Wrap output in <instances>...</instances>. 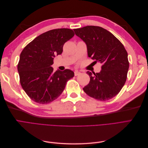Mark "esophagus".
Instances as JSON below:
<instances>
[{"instance_id":"1","label":"esophagus","mask_w":148,"mask_h":148,"mask_svg":"<svg viewBox=\"0 0 148 148\" xmlns=\"http://www.w3.org/2000/svg\"><path fill=\"white\" fill-rule=\"evenodd\" d=\"M74 73H75V76H78L80 74V72H79V71H78V70H75Z\"/></svg>"}]
</instances>
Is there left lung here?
I'll return each instance as SVG.
<instances>
[{"label":"left lung","instance_id":"8db88e82","mask_svg":"<svg viewBox=\"0 0 148 148\" xmlns=\"http://www.w3.org/2000/svg\"><path fill=\"white\" fill-rule=\"evenodd\" d=\"M73 30L86 43L88 57L101 64L99 73L86 72L90 82L83 88L84 91L97 100L112 99L127 80L129 62L126 49L114 34L100 26H86Z\"/></svg>","mask_w":148,"mask_h":148}]
</instances>
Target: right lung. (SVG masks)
Wrapping results in <instances>:
<instances>
[{
	"mask_svg": "<svg viewBox=\"0 0 148 148\" xmlns=\"http://www.w3.org/2000/svg\"><path fill=\"white\" fill-rule=\"evenodd\" d=\"M75 35L72 29L48 31L33 39L20 53L17 69L22 88L31 100L45 104L56 99L74 77L69 69L53 71V58L63 52L64 44Z\"/></svg>",
	"mask_w": 148,
	"mask_h": 148,
	"instance_id": "right-lung-1",
	"label": "right lung"
}]
</instances>
